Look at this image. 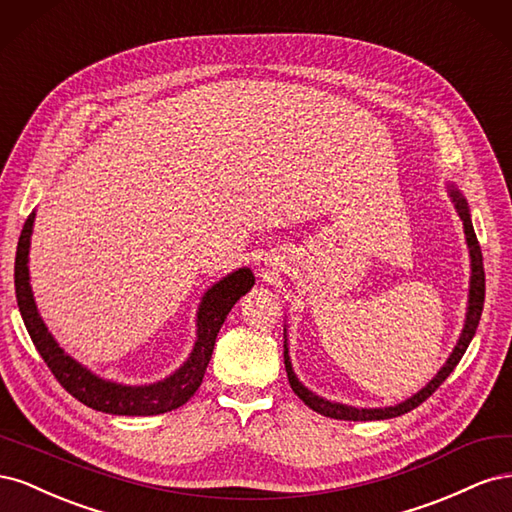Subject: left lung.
<instances>
[{
  "label": "left lung",
  "instance_id": "1",
  "mask_svg": "<svg viewBox=\"0 0 512 512\" xmlns=\"http://www.w3.org/2000/svg\"><path fill=\"white\" fill-rule=\"evenodd\" d=\"M446 192L451 196V203L455 205L459 218L463 222V232H466V243L470 250V288H468V307H466V320H463V329L459 333L457 346L453 348V352L448 354L446 363L440 367V371L433 376L421 391H416L412 397L399 401L395 406H384V408H354L348 404H339V401H331L324 399L320 395H316L314 391H309L307 386L297 378L292 369V361H290V350H288V331L284 327V365H286V374H288V382L290 389L299 395V399H303L305 404L316 410L318 414L331 416V418H339V421H384V418H395L406 414L410 410H414L416 406H421L423 401L438 389V386L451 376V371L457 367V363L461 361V356L466 354L472 337L476 333L480 314H483V303H485V269H483V254H480V245L476 239V232L472 226V218H470V207L468 200L459 192V188L455 183H446Z\"/></svg>",
  "mask_w": 512,
  "mask_h": 512
}]
</instances>
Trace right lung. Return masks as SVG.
<instances>
[{"mask_svg": "<svg viewBox=\"0 0 512 512\" xmlns=\"http://www.w3.org/2000/svg\"><path fill=\"white\" fill-rule=\"evenodd\" d=\"M34 220L36 211L29 213L21 230L17 260H14V288H17V303L25 329L59 384L81 404L115 416H153L183 406L203 382L215 337H218L232 305L254 286L256 277L252 269L241 267L232 271L205 290L196 309V339L192 352L173 374L151 384H121L94 374L89 367L76 361L57 344V339L44 324L32 284H29V247H32Z\"/></svg>", "mask_w": 512, "mask_h": 512, "instance_id": "right-lung-1", "label": "right lung"}]
</instances>
